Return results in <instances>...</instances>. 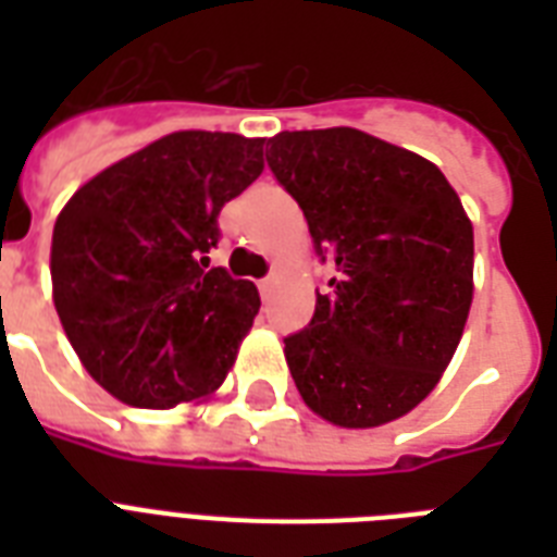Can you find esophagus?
<instances>
[{"label":"esophagus","instance_id":"34e87169","mask_svg":"<svg viewBox=\"0 0 557 557\" xmlns=\"http://www.w3.org/2000/svg\"><path fill=\"white\" fill-rule=\"evenodd\" d=\"M274 283H277V280H274V274H271V277H265V280H260V295L269 297L271 288H274Z\"/></svg>","mask_w":557,"mask_h":557}]
</instances>
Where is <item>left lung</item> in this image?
I'll list each match as a JSON object with an SVG mask.
<instances>
[{
	"label": "left lung",
	"mask_w": 557,
	"mask_h": 557,
	"mask_svg": "<svg viewBox=\"0 0 557 557\" xmlns=\"http://www.w3.org/2000/svg\"><path fill=\"white\" fill-rule=\"evenodd\" d=\"M269 168L335 265L314 318L286 338L306 407L379 428L431 396L474 300V227L433 161L352 126L271 138Z\"/></svg>",
	"instance_id": "8db88e82"
}]
</instances>
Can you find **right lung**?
I'll list each match as a JSON object with an SVG mask.
<instances>
[{"label":"right lung","mask_w":557,"mask_h":557,"mask_svg":"<svg viewBox=\"0 0 557 557\" xmlns=\"http://www.w3.org/2000/svg\"><path fill=\"white\" fill-rule=\"evenodd\" d=\"M265 138L185 129L115 161L65 201L51 297L81 364L117 401L199 405L260 312L248 280L208 269L219 210L262 173Z\"/></svg>","instance_id":"right-lung-1"}]
</instances>
